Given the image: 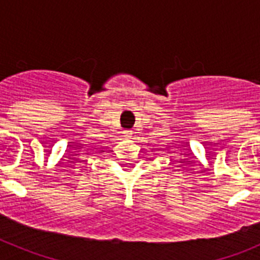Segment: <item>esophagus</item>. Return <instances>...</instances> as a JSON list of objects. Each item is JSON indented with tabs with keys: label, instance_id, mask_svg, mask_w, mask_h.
<instances>
[{
	"label": "esophagus",
	"instance_id": "1",
	"mask_svg": "<svg viewBox=\"0 0 260 260\" xmlns=\"http://www.w3.org/2000/svg\"><path fill=\"white\" fill-rule=\"evenodd\" d=\"M123 137H125L126 139H130V138L133 137L132 130H125V132H123Z\"/></svg>",
	"mask_w": 260,
	"mask_h": 260
}]
</instances>
